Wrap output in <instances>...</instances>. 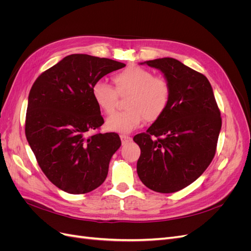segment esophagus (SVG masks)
<instances>
[{
  "instance_id": "1",
  "label": "esophagus",
  "mask_w": 251,
  "mask_h": 251,
  "mask_svg": "<svg viewBox=\"0 0 251 251\" xmlns=\"http://www.w3.org/2000/svg\"><path fill=\"white\" fill-rule=\"evenodd\" d=\"M120 139H121L123 144H126L127 142L132 141V138L130 137V136H126V135H120Z\"/></svg>"
}]
</instances>
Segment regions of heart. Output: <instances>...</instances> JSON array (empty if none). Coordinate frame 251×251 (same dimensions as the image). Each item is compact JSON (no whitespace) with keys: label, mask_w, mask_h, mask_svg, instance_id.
I'll return each mask as SVG.
<instances>
[{"label":"heart","mask_w":251,"mask_h":251,"mask_svg":"<svg viewBox=\"0 0 251 251\" xmlns=\"http://www.w3.org/2000/svg\"><path fill=\"white\" fill-rule=\"evenodd\" d=\"M115 89L102 80L92 87L93 100L100 111L110 114L116 107L119 96L128 95L123 112L113 113L105 121L110 132L130 133L146 119L148 123L158 120L169 108L172 95L170 82L164 77L154 76L150 70L131 66L113 76Z\"/></svg>","instance_id":"heart-1"}]
</instances>
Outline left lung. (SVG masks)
Segmentation results:
<instances>
[{
  "instance_id": "left-lung-1",
  "label": "left lung",
  "mask_w": 251,
  "mask_h": 251,
  "mask_svg": "<svg viewBox=\"0 0 251 251\" xmlns=\"http://www.w3.org/2000/svg\"><path fill=\"white\" fill-rule=\"evenodd\" d=\"M170 82L169 108L147 133L134 136L141 154L137 174L157 193L170 194L192 184L216 154L221 113L208 79L172 57L147 60Z\"/></svg>"
}]
</instances>
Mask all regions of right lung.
I'll return each mask as SVG.
<instances>
[{
    "label": "right lung",
    "mask_w": 251,
    "mask_h": 251,
    "mask_svg": "<svg viewBox=\"0 0 251 251\" xmlns=\"http://www.w3.org/2000/svg\"><path fill=\"white\" fill-rule=\"evenodd\" d=\"M126 67L110 58L71 54L43 72L28 97L25 134L43 173L62 191L92 192L107 178L116 133L87 137L104 121L92 96L96 81Z\"/></svg>",
    "instance_id": "right-lung-1"
}]
</instances>
